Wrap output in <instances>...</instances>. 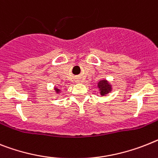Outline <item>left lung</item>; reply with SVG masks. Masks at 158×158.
<instances>
[{
    "label": "left lung",
    "mask_w": 158,
    "mask_h": 158,
    "mask_svg": "<svg viewBox=\"0 0 158 158\" xmlns=\"http://www.w3.org/2000/svg\"><path fill=\"white\" fill-rule=\"evenodd\" d=\"M98 87L100 89V94L101 95H105L109 91H111V85L106 80H101L98 83Z\"/></svg>",
    "instance_id": "obj_1"
}]
</instances>
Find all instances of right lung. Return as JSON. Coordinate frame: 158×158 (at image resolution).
I'll use <instances>...</instances> for the list:
<instances>
[{
	"label": "right lung",
	"mask_w": 158,
	"mask_h": 158,
	"mask_svg": "<svg viewBox=\"0 0 158 158\" xmlns=\"http://www.w3.org/2000/svg\"><path fill=\"white\" fill-rule=\"evenodd\" d=\"M56 91H57V92H59V89H56Z\"/></svg>",
	"instance_id": "right-lung-1"
}]
</instances>
